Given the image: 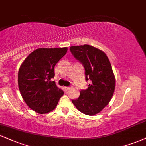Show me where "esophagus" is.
<instances>
[{
	"label": "esophagus",
	"instance_id": "34e87169",
	"mask_svg": "<svg viewBox=\"0 0 146 146\" xmlns=\"http://www.w3.org/2000/svg\"><path fill=\"white\" fill-rule=\"evenodd\" d=\"M64 89H65L66 90H69L70 89H71V88H70V87H64Z\"/></svg>",
	"mask_w": 146,
	"mask_h": 146
}]
</instances>
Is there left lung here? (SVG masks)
Listing matches in <instances>:
<instances>
[{
	"label": "left lung",
	"mask_w": 146,
	"mask_h": 146,
	"mask_svg": "<svg viewBox=\"0 0 146 146\" xmlns=\"http://www.w3.org/2000/svg\"><path fill=\"white\" fill-rule=\"evenodd\" d=\"M71 52L83 64L88 88L80 91L78 99L72 103L79 111L88 115L101 112L111 101L115 87V78L110 60L104 52L89 45L71 46Z\"/></svg>",
	"instance_id": "1"
}]
</instances>
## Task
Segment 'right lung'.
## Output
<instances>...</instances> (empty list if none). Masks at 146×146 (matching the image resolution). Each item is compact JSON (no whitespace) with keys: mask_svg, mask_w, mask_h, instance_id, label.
Listing matches in <instances>:
<instances>
[{"mask_svg":"<svg viewBox=\"0 0 146 146\" xmlns=\"http://www.w3.org/2000/svg\"><path fill=\"white\" fill-rule=\"evenodd\" d=\"M67 50V47L36 49L21 64L18 71L20 92L26 105L36 113L52 111L64 94L52 79L55 75L54 66Z\"/></svg>","mask_w":146,"mask_h":146,"instance_id":"obj_1","label":"right lung"}]
</instances>
